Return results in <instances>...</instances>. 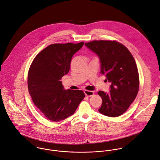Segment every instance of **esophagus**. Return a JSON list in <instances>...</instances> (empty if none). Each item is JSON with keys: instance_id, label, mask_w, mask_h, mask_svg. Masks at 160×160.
<instances>
[{"instance_id": "esophagus-1", "label": "esophagus", "mask_w": 160, "mask_h": 160, "mask_svg": "<svg viewBox=\"0 0 160 160\" xmlns=\"http://www.w3.org/2000/svg\"><path fill=\"white\" fill-rule=\"evenodd\" d=\"M84 94L86 96L88 97H91L92 96L93 94H94V92L93 91H84Z\"/></svg>"}]
</instances>
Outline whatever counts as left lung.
Segmentation results:
<instances>
[{
  "instance_id": "8db88e82",
  "label": "left lung",
  "mask_w": 160,
  "mask_h": 160,
  "mask_svg": "<svg viewBox=\"0 0 160 160\" xmlns=\"http://www.w3.org/2000/svg\"><path fill=\"white\" fill-rule=\"evenodd\" d=\"M85 46L99 57L101 73L111 82L109 93L98 92L102 101L98 111L109 117L121 116L134 101L139 90V74L133 56L116 41H93Z\"/></svg>"
}]
</instances>
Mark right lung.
<instances>
[{
  "instance_id": "1",
  "label": "right lung",
  "mask_w": 160,
  "mask_h": 160,
  "mask_svg": "<svg viewBox=\"0 0 160 160\" xmlns=\"http://www.w3.org/2000/svg\"><path fill=\"white\" fill-rule=\"evenodd\" d=\"M84 42L53 44L40 52L28 72V84L34 104L49 120L72 115L85 95L81 90L64 89L61 78L70 69L73 55Z\"/></svg>"
}]
</instances>
